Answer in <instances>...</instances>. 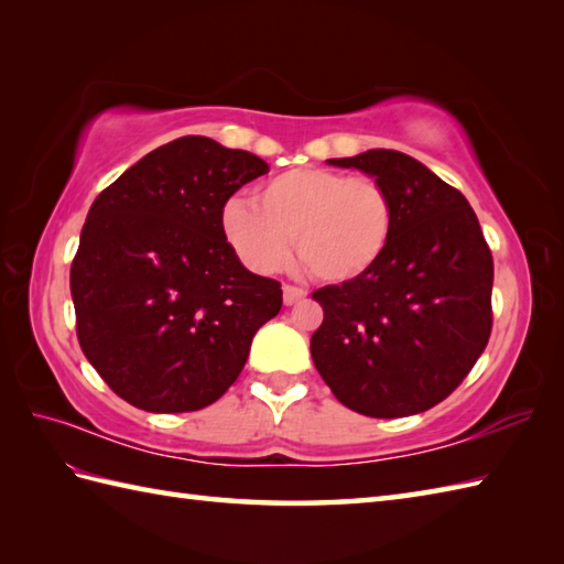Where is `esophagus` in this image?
<instances>
[{
  "mask_svg": "<svg viewBox=\"0 0 564 564\" xmlns=\"http://www.w3.org/2000/svg\"><path fill=\"white\" fill-rule=\"evenodd\" d=\"M306 296L304 290H299V286H292V284H284L282 286V299H284V306H294L302 302V299Z\"/></svg>",
  "mask_w": 564,
  "mask_h": 564,
  "instance_id": "34e87169",
  "label": "esophagus"
}]
</instances>
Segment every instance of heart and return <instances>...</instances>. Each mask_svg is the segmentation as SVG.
I'll use <instances>...</instances> for the list:
<instances>
[{
  "instance_id": "b5f03b06",
  "label": "heart",
  "mask_w": 564,
  "mask_h": 564,
  "mask_svg": "<svg viewBox=\"0 0 564 564\" xmlns=\"http://www.w3.org/2000/svg\"><path fill=\"white\" fill-rule=\"evenodd\" d=\"M221 234L248 270L270 274L286 265L292 239L314 278L345 284L365 278L386 256L393 203L369 176L333 169H292L262 183L256 205L229 199Z\"/></svg>"
}]
</instances>
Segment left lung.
Segmentation results:
<instances>
[{
    "instance_id": "8db88e82",
    "label": "left lung",
    "mask_w": 564,
    "mask_h": 564,
    "mask_svg": "<svg viewBox=\"0 0 564 564\" xmlns=\"http://www.w3.org/2000/svg\"><path fill=\"white\" fill-rule=\"evenodd\" d=\"M330 166L379 181L393 203L386 256L365 278L314 292L311 357L333 395L369 417H408L468 377L492 330V253L468 199L395 149Z\"/></svg>"
}]
</instances>
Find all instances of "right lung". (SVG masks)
<instances>
[{
    "label": "right lung",
    "mask_w": 564,
    "mask_h": 564,
    "mask_svg": "<svg viewBox=\"0 0 564 564\" xmlns=\"http://www.w3.org/2000/svg\"><path fill=\"white\" fill-rule=\"evenodd\" d=\"M270 166L187 134L149 152L94 199L69 286L91 367L130 405L193 412L227 393L280 282L243 268L221 209Z\"/></svg>",
    "instance_id": "1"
}]
</instances>
